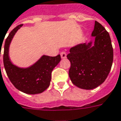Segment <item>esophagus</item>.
<instances>
[{
	"instance_id": "obj_1",
	"label": "esophagus",
	"mask_w": 121,
	"mask_h": 121,
	"mask_svg": "<svg viewBox=\"0 0 121 121\" xmlns=\"http://www.w3.org/2000/svg\"><path fill=\"white\" fill-rule=\"evenodd\" d=\"M61 58H62V59H63V58H66V56H67V54H66V52H61Z\"/></svg>"
}]
</instances>
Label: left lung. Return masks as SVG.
Listing matches in <instances>:
<instances>
[{"label":"left lung","instance_id":"obj_1","mask_svg":"<svg viewBox=\"0 0 121 121\" xmlns=\"http://www.w3.org/2000/svg\"><path fill=\"white\" fill-rule=\"evenodd\" d=\"M92 36L94 45L81 44L69 50L67 58L71 62L69 76L80 88L91 90L102 84L109 73L113 60V50L109 33L95 21Z\"/></svg>","mask_w":121,"mask_h":121}]
</instances>
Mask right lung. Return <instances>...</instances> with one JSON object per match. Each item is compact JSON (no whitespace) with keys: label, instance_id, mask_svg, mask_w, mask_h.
Returning a JSON list of instances; mask_svg holds the SVG:
<instances>
[{"label":"right lung","instance_id":"1","mask_svg":"<svg viewBox=\"0 0 121 121\" xmlns=\"http://www.w3.org/2000/svg\"><path fill=\"white\" fill-rule=\"evenodd\" d=\"M22 25H17L13 29L5 40L4 65L10 81L17 90L29 94H40L50 86L52 70L60 61L61 56L60 54L55 57L43 56L39 60L28 68H19L13 65L8 56L9 46L15 33Z\"/></svg>","mask_w":121,"mask_h":121}]
</instances>
